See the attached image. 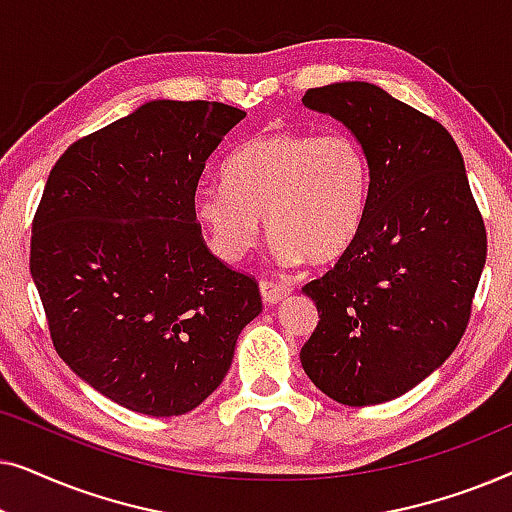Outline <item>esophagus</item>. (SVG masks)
I'll return each mask as SVG.
<instances>
[{"label": "esophagus", "mask_w": 512, "mask_h": 512, "mask_svg": "<svg viewBox=\"0 0 512 512\" xmlns=\"http://www.w3.org/2000/svg\"><path fill=\"white\" fill-rule=\"evenodd\" d=\"M258 289H261V296H263L265 303H270V305L279 303V300H284L291 293V286L270 282V279H261Z\"/></svg>", "instance_id": "34e87169"}]
</instances>
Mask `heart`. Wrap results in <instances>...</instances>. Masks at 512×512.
<instances>
[{"label":"heart","mask_w":512,"mask_h":512,"mask_svg":"<svg viewBox=\"0 0 512 512\" xmlns=\"http://www.w3.org/2000/svg\"><path fill=\"white\" fill-rule=\"evenodd\" d=\"M226 184L195 193V219L223 261H242L265 230L282 263L340 261L359 240L370 202V163L347 132L270 130L228 158Z\"/></svg>","instance_id":"obj_1"}]
</instances>
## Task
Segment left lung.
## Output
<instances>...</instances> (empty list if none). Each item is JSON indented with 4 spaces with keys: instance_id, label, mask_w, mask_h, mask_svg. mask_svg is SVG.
<instances>
[{
    "instance_id": "left-lung-1",
    "label": "left lung",
    "mask_w": 512,
    "mask_h": 512,
    "mask_svg": "<svg viewBox=\"0 0 512 512\" xmlns=\"http://www.w3.org/2000/svg\"><path fill=\"white\" fill-rule=\"evenodd\" d=\"M366 151L359 240L303 286L319 324L300 349L314 387L342 405L403 396L459 345L487 258L485 223L450 132L366 81L307 90Z\"/></svg>"
}]
</instances>
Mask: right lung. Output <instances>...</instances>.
<instances>
[{"label": "right lung", "mask_w": 512, "mask_h": 512, "mask_svg": "<svg viewBox=\"0 0 512 512\" xmlns=\"http://www.w3.org/2000/svg\"><path fill=\"white\" fill-rule=\"evenodd\" d=\"M244 116L151 100L74 142L48 174L30 272L53 347L132 412L198 408L263 310L254 277L209 254L193 209L207 158Z\"/></svg>", "instance_id": "right-lung-1"}]
</instances>
